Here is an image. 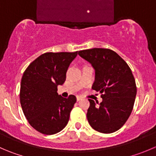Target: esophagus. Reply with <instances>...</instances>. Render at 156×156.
Instances as JSON below:
<instances>
[{
    "instance_id": "1",
    "label": "esophagus",
    "mask_w": 156,
    "mask_h": 156,
    "mask_svg": "<svg viewBox=\"0 0 156 156\" xmlns=\"http://www.w3.org/2000/svg\"><path fill=\"white\" fill-rule=\"evenodd\" d=\"M77 101H81V99H82V98H81V97H80V96H77Z\"/></svg>"
}]
</instances>
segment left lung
Here are the masks:
<instances>
[{
    "instance_id": "8db88e82",
    "label": "left lung",
    "mask_w": 156,
    "mask_h": 156,
    "mask_svg": "<svg viewBox=\"0 0 156 156\" xmlns=\"http://www.w3.org/2000/svg\"><path fill=\"white\" fill-rule=\"evenodd\" d=\"M95 71L92 89L100 91L103 101L88 99L87 118L95 130L111 133L122 127L130 116L136 95V85L132 71L114 51L94 48L78 52Z\"/></svg>"
}]
</instances>
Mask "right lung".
<instances>
[{
  "label": "right lung",
  "instance_id": "obj_1",
  "mask_svg": "<svg viewBox=\"0 0 156 156\" xmlns=\"http://www.w3.org/2000/svg\"><path fill=\"white\" fill-rule=\"evenodd\" d=\"M75 52H46L30 64L23 75L20 100L26 118L32 127L46 135L62 130L69 120L76 102L75 95L62 98L58 85L66 78Z\"/></svg>",
  "mask_w": 156,
  "mask_h": 156
}]
</instances>
